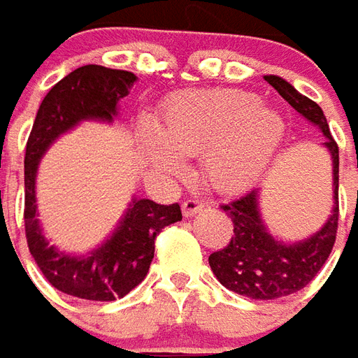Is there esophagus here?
<instances>
[{
    "instance_id": "obj_1",
    "label": "esophagus",
    "mask_w": 358,
    "mask_h": 358,
    "mask_svg": "<svg viewBox=\"0 0 358 358\" xmlns=\"http://www.w3.org/2000/svg\"><path fill=\"white\" fill-rule=\"evenodd\" d=\"M203 209L205 205L199 199H184L182 201V213H184V217H194V215L203 211Z\"/></svg>"
}]
</instances>
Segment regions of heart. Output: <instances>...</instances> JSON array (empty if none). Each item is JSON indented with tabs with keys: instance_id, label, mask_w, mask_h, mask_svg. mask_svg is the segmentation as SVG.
<instances>
[{
	"instance_id": "heart-1",
	"label": "heart",
	"mask_w": 358,
	"mask_h": 358,
	"mask_svg": "<svg viewBox=\"0 0 358 358\" xmlns=\"http://www.w3.org/2000/svg\"><path fill=\"white\" fill-rule=\"evenodd\" d=\"M287 134L283 114L236 89L184 92L169 102L147 159L166 174L184 171L182 159L201 155V180L217 194L248 189L271 164Z\"/></svg>"
}]
</instances>
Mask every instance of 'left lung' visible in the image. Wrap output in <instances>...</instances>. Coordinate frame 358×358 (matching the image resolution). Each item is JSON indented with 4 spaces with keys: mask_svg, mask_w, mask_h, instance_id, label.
I'll list each match as a JSON object with an SVG mask.
<instances>
[{
    "mask_svg": "<svg viewBox=\"0 0 358 358\" xmlns=\"http://www.w3.org/2000/svg\"><path fill=\"white\" fill-rule=\"evenodd\" d=\"M267 83L291 104L292 108L324 134V147L331 157L334 169V207L322 229L299 242H283L267 229L259 211V187L246 196L221 205L234 224V234L227 248L209 256L215 277L229 291L254 301H275L301 291L316 277L334 248L337 232V189H339V149L329 134L324 110L277 75H266Z\"/></svg>",
    "mask_w": 358,
    "mask_h": 358,
    "instance_id": "1",
    "label": "left lung"
}]
</instances>
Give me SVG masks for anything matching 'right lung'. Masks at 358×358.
Segmentation results:
<instances>
[{
    "instance_id": "add662e5",
    "label": "right lung",
    "mask_w": 358,
    "mask_h": 358,
    "mask_svg": "<svg viewBox=\"0 0 358 358\" xmlns=\"http://www.w3.org/2000/svg\"><path fill=\"white\" fill-rule=\"evenodd\" d=\"M137 77L131 71L83 66L66 75L44 96L32 124L24 155V231L32 257L57 291L85 301H116L145 279L155 257L157 234L182 221L178 203L161 205L131 197L108 238L85 256L50 244L38 221L36 174L50 145L81 122L118 118V102L129 94Z\"/></svg>"
}]
</instances>
